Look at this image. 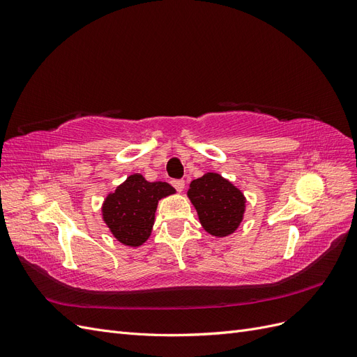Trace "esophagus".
Here are the masks:
<instances>
[{"label": "esophagus", "instance_id": "34e87169", "mask_svg": "<svg viewBox=\"0 0 357 357\" xmlns=\"http://www.w3.org/2000/svg\"><path fill=\"white\" fill-rule=\"evenodd\" d=\"M172 186H174L178 192H181L183 189H185V181H183V180H172Z\"/></svg>", "mask_w": 357, "mask_h": 357}]
</instances>
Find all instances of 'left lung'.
Returning a JSON list of instances; mask_svg holds the SVG:
<instances>
[{"label": "left lung", "instance_id": "8db88e82", "mask_svg": "<svg viewBox=\"0 0 357 357\" xmlns=\"http://www.w3.org/2000/svg\"><path fill=\"white\" fill-rule=\"evenodd\" d=\"M188 197L198 211L202 228L214 236L232 234L243 220L244 195L215 172L193 180Z\"/></svg>", "mask_w": 357, "mask_h": 357}]
</instances>
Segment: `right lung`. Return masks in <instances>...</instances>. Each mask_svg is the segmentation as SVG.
Here are the masks:
<instances>
[{"label": "right lung", "instance_id": "right-lung-1", "mask_svg": "<svg viewBox=\"0 0 357 357\" xmlns=\"http://www.w3.org/2000/svg\"><path fill=\"white\" fill-rule=\"evenodd\" d=\"M174 192L165 181L150 183L142 174H132L105 198L102 219L117 241L138 247L152 232L158 201Z\"/></svg>", "mask_w": 357, "mask_h": 357}]
</instances>
